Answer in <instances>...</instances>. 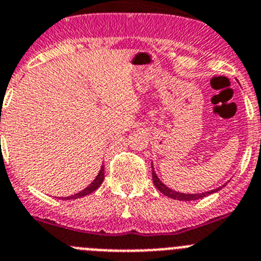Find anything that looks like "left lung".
Instances as JSON below:
<instances>
[{
    "instance_id": "left-lung-1",
    "label": "left lung",
    "mask_w": 261,
    "mask_h": 261,
    "mask_svg": "<svg viewBox=\"0 0 261 261\" xmlns=\"http://www.w3.org/2000/svg\"><path fill=\"white\" fill-rule=\"evenodd\" d=\"M152 179H153V183H154V186H156V189L159 190L161 194H164L165 196H168V198L175 199V200H182V201L183 200H186V201L198 200V199L204 198V196H208V195L213 194V192L220 191V190L222 189V186H221V187H217V189L211 190V191L201 192V194H183V192L174 191V190L169 189L165 183H163L161 180H160V178L157 177V174H156V171H154L153 165H152ZM225 185H226V183H225ZM225 185H224V186H225Z\"/></svg>"
}]
</instances>
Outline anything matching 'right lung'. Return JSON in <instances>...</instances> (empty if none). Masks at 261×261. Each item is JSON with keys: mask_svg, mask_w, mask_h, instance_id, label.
I'll list each match as a JSON object with an SVG mask.
<instances>
[{"mask_svg": "<svg viewBox=\"0 0 261 261\" xmlns=\"http://www.w3.org/2000/svg\"><path fill=\"white\" fill-rule=\"evenodd\" d=\"M102 180H104V166H101V169H100V171H98V174L96 175L95 179H93L92 182L86 187V189L82 190L81 192H76V194L71 195V196H66V198H61V199H63V200H71V199L83 198V196L91 194V192H93L95 190H97L98 187L101 186Z\"/></svg>", "mask_w": 261, "mask_h": 261, "instance_id": "1", "label": "right lung"}]
</instances>
